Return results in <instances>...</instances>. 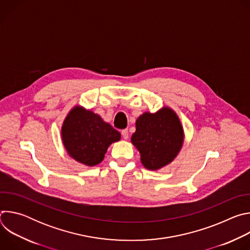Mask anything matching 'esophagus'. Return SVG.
<instances>
[{"mask_svg": "<svg viewBox=\"0 0 250 250\" xmlns=\"http://www.w3.org/2000/svg\"><path fill=\"white\" fill-rule=\"evenodd\" d=\"M122 135H123L124 139H127L128 138V130L127 129H124L122 131Z\"/></svg>", "mask_w": 250, "mask_h": 250, "instance_id": "1", "label": "esophagus"}]
</instances>
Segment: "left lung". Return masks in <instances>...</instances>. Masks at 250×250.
Segmentation results:
<instances>
[{
	"label": "left lung",
	"instance_id": "1",
	"mask_svg": "<svg viewBox=\"0 0 250 250\" xmlns=\"http://www.w3.org/2000/svg\"><path fill=\"white\" fill-rule=\"evenodd\" d=\"M131 144L140 153V161L148 170L170 164L184 144V129L179 117L169 106L156 113L146 112L135 122Z\"/></svg>",
	"mask_w": 250,
	"mask_h": 250
}]
</instances>
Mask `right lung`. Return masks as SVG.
<instances>
[{
    "instance_id": "obj_1",
    "label": "right lung",
    "mask_w": 250,
    "mask_h": 250,
    "mask_svg": "<svg viewBox=\"0 0 250 250\" xmlns=\"http://www.w3.org/2000/svg\"><path fill=\"white\" fill-rule=\"evenodd\" d=\"M61 138L68 155L86 166H95L104 160L113 142L121 133L90 110L75 105L66 116Z\"/></svg>"
}]
</instances>
